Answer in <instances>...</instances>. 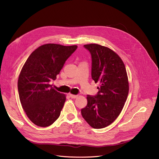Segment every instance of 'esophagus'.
Segmentation results:
<instances>
[{
    "label": "esophagus",
    "mask_w": 159,
    "mask_h": 159,
    "mask_svg": "<svg viewBox=\"0 0 159 159\" xmlns=\"http://www.w3.org/2000/svg\"><path fill=\"white\" fill-rule=\"evenodd\" d=\"M69 95H70V97L71 98H77L78 96V95H74V94H70Z\"/></svg>",
    "instance_id": "obj_1"
}]
</instances>
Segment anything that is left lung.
<instances>
[{
    "mask_svg": "<svg viewBox=\"0 0 159 159\" xmlns=\"http://www.w3.org/2000/svg\"><path fill=\"white\" fill-rule=\"evenodd\" d=\"M92 57V78L100 87L97 95L87 96L81 115L94 129L111 125L118 118L129 93L125 65L115 52L98 44H85Z\"/></svg>",
    "mask_w": 159,
    "mask_h": 159,
    "instance_id": "8db88e82",
    "label": "left lung"
}]
</instances>
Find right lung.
Returning a JSON list of instances; mask_svg holds the SVG:
<instances>
[{
	"label": "right lung",
	"instance_id": "obj_1",
	"mask_svg": "<svg viewBox=\"0 0 159 159\" xmlns=\"http://www.w3.org/2000/svg\"><path fill=\"white\" fill-rule=\"evenodd\" d=\"M77 45L63 46L49 43L36 48L22 66L18 79V91L22 107L36 125H51L59 118L66 100L50 84L55 80L66 60Z\"/></svg>",
	"mask_w": 159,
	"mask_h": 159
}]
</instances>
